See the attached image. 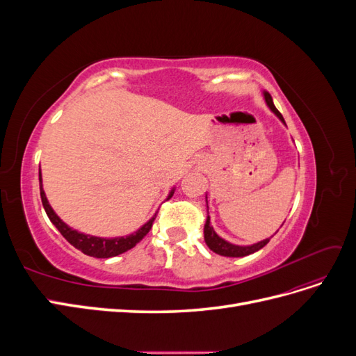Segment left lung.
Instances as JSON below:
<instances>
[{
    "mask_svg": "<svg viewBox=\"0 0 356 356\" xmlns=\"http://www.w3.org/2000/svg\"><path fill=\"white\" fill-rule=\"evenodd\" d=\"M264 99H266V104L268 105V108H270L279 118H281V122L285 123L282 114L279 113L276 110V106L273 105V101H272V96L270 93L264 92ZM204 242H207V245L209 246V250L213 251L215 254H220V255H224V257H245V255H250V254H254L257 252L258 250H261L263 246H266L268 243V241L270 239H264L261 242L258 243H254V245H250V246H239V245H233L227 241H224L222 238H220V236L213 232L212 225H211V221H209V217L207 220V224H204Z\"/></svg>",
    "mask_w": 356,
    "mask_h": 356,
    "instance_id": "left-lung-1",
    "label": "left lung"
}]
</instances>
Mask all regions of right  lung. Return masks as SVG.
Wrapping results in <instances>:
<instances>
[{
	"instance_id": "obj_1",
	"label": "right lung",
	"mask_w": 356,
	"mask_h": 356,
	"mask_svg": "<svg viewBox=\"0 0 356 356\" xmlns=\"http://www.w3.org/2000/svg\"><path fill=\"white\" fill-rule=\"evenodd\" d=\"M40 196H41V202L42 207H44V211L47 213L49 220L53 222V225L60 232V234L65 238L74 248H77L83 254L89 255V257H96V258H110V257H115L118 254H123L144 239V236L152 229V225L156 220L154 217L147 221L141 229L138 232L129 234V236H122V238H113V239H105V238H96V236H90V234H84V233H79L77 230H72L71 227L63 222L58 215L55 213V211L51 209V207L47 202V197L44 195V190H42V184H41V172H40ZM174 195V190L169 193V197H172Z\"/></svg>"
}]
</instances>
